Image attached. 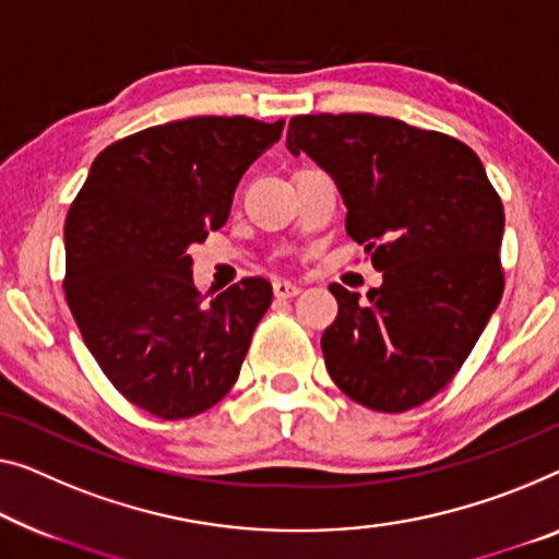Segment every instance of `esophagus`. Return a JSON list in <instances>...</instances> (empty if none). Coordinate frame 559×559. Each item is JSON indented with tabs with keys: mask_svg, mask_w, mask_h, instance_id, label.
<instances>
[{
	"mask_svg": "<svg viewBox=\"0 0 559 559\" xmlns=\"http://www.w3.org/2000/svg\"><path fill=\"white\" fill-rule=\"evenodd\" d=\"M273 294H276L278 298H294L301 294V286L294 281H286V278H276L273 281Z\"/></svg>",
	"mask_w": 559,
	"mask_h": 559,
	"instance_id": "obj_1",
	"label": "esophagus"
}]
</instances>
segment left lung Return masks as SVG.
<instances>
[{
	"mask_svg": "<svg viewBox=\"0 0 559 559\" xmlns=\"http://www.w3.org/2000/svg\"><path fill=\"white\" fill-rule=\"evenodd\" d=\"M286 147L331 175L346 233L384 273L366 298L329 286L331 379L373 412L414 409L449 384L502 301V200L472 147L394 118L298 115Z\"/></svg>",
	"mask_w": 559,
	"mask_h": 559,
	"instance_id": "obj_1",
	"label": "left lung"
}]
</instances>
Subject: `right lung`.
Segmentation results:
<instances>
[{"instance_id":"1","label":"right lung","mask_w":559,"mask_h":559,"mask_svg":"<svg viewBox=\"0 0 559 559\" xmlns=\"http://www.w3.org/2000/svg\"><path fill=\"white\" fill-rule=\"evenodd\" d=\"M283 120L190 118L95 157L64 223V296L112 386L160 419L211 409L236 384L273 288L243 278L211 301L188 248L226 226L238 180Z\"/></svg>"}]
</instances>
